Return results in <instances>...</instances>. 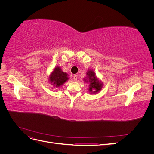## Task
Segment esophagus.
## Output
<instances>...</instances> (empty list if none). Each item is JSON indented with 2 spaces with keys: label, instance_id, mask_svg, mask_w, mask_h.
Here are the masks:
<instances>
[{
  "label": "esophagus",
  "instance_id": "1",
  "mask_svg": "<svg viewBox=\"0 0 154 154\" xmlns=\"http://www.w3.org/2000/svg\"><path fill=\"white\" fill-rule=\"evenodd\" d=\"M73 79L75 81H76L77 80V79H78V76L77 75H76V74H74V75L73 76Z\"/></svg>",
  "mask_w": 154,
  "mask_h": 154
}]
</instances>
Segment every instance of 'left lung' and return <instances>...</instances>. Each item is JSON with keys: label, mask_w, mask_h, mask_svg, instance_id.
Wrapping results in <instances>:
<instances>
[{"label": "left lung", "mask_w": 154, "mask_h": 154, "mask_svg": "<svg viewBox=\"0 0 154 154\" xmlns=\"http://www.w3.org/2000/svg\"><path fill=\"white\" fill-rule=\"evenodd\" d=\"M87 75L88 79H89L88 80L89 82L91 83L89 85V91L92 92V93H95L100 91L101 88V84L96 78L94 72H93L92 71H88L87 72Z\"/></svg>", "instance_id": "1"}]
</instances>
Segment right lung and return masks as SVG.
I'll list each match as a JSON object with an SVG mask.
<instances>
[{
  "label": "right lung",
  "mask_w": 154,
  "mask_h": 154,
  "mask_svg": "<svg viewBox=\"0 0 154 154\" xmlns=\"http://www.w3.org/2000/svg\"><path fill=\"white\" fill-rule=\"evenodd\" d=\"M67 80V74L62 72L59 67H57L54 69L49 78V80L52 83V85H54L57 87L63 85L64 82H66Z\"/></svg>",
  "instance_id": "obj_1"
}]
</instances>
